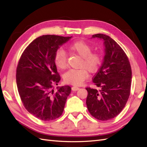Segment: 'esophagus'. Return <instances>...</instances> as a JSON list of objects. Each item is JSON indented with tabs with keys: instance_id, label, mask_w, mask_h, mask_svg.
Returning <instances> with one entry per match:
<instances>
[{
	"instance_id": "esophagus-1",
	"label": "esophagus",
	"mask_w": 147,
	"mask_h": 147,
	"mask_svg": "<svg viewBox=\"0 0 147 147\" xmlns=\"http://www.w3.org/2000/svg\"><path fill=\"white\" fill-rule=\"evenodd\" d=\"M79 89H80L79 87H77V86L72 87V90H73V91H77V90H78Z\"/></svg>"
}]
</instances>
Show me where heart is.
<instances>
[{"label":"heart","mask_w":147,"mask_h":147,"mask_svg":"<svg viewBox=\"0 0 147 147\" xmlns=\"http://www.w3.org/2000/svg\"><path fill=\"white\" fill-rule=\"evenodd\" d=\"M68 51L82 57L79 69H70L64 74L63 79L65 83L72 85H80L88 78V70L91 73L97 71L101 62V57L97 53H92L91 46L85 42L77 41L68 46ZM67 57L65 52L59 49L54 55V63L59 69L66 67Z\"/></svg>","instance_id":"heart-1"}]
</instances>
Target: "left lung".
Wrapping results in <instances>:
<instances>
[{
    "label": "left lung",
    "instance_id": "8db88e82",
    "mask_svg": "<svg viewBox=\"0 0 147 147\" xmlns=\"http://www.w3.org/2000/svg\"><path fill=\"white\" fill-rule=\"evenodd\" d=\"M92 38L104 42L105 55L102 66L93 79L99 90L86 88V104L93 117L100 121L115 117L125 106L130 95L132 73L125 52L108 35L98 33Z\"/></svg>",
    "mask_w": 147,
    "mask_h": 147
}]
</instances>
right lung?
Here are the masks:
<instances>
[{
  "instance_id": "add662e5",
  "label": "right lung",
  "mask_w": 147,
  "mask_h": 147,
  "mask_svg": "<svg viewBox=\"0 0 147 147\" xmlns=\"http://www.w3.org/2000/svg\"><path fill=\"white\" fill-rule=\"evenodd\" d=\"M72 36L46 35L35 39L22 54L16 69L19 94L26 110L42 121L59 117L70 94L69 86L57 87L61 77L54 63L57 50Z\"/></svg>"
}]
</instances>
